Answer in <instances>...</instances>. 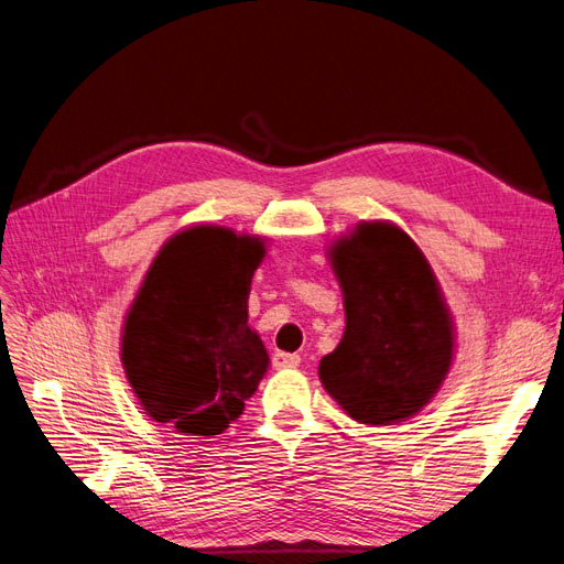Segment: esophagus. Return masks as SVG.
Here are the masks:
<instances>
[{
	"instance_id": "1",
	"label": "esophagus",
	"mask_w": 564,
	"mask_h": 564,
	"mask_svg": "<svg viewBox=\"0 0 564 564\" xmlns=\"http://www.w3.org/2000/svg\"><path fill=\"white\" fill-rule=\"evenodd\" d=\"M302 358L297 356V352H274V358H271V365H274L276 369H293V367H300Z\"/></svg>"
}]
</instances>
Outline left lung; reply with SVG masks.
<instances>
[{"instance_id":"1","label":"left lung","mask_w":564,"mask_h":564,"mask_svg":"<svg viewBox=\"0 0 564 564\" xmlns=\"http://www.w3.org/2000/svg\"><path fill=\"white\" fill-rule=\"evenodd\" d=\"M346 329L321 360L325 390L352 421L392 425L419 413L453 362V318L415 241L392 223H360L329 246Z\"/></svg>"}]
</instances>
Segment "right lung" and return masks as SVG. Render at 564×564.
Listing matches in <instances>:
<instances>
[{"label": "right lung", "instance_id": "1", "mask_svg": "<svg viewBox=\"0 0 564 564\" xmlns=\"http://www.w3.org/2000/svg\"><path fill=\"white\" fill-rule=\"evenodd\" d=\"M264 239L195 225L155 256L124 316L120 360L143 411L183 434L214 436L237 421L269 356L248 327Z\"/></svg>", "mask_w": 564, "mask_h": 564}]
</instances>
